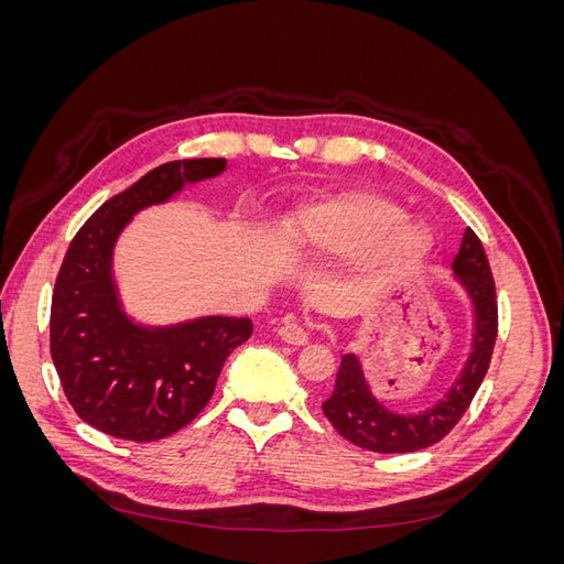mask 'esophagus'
Wrapping results in <instances>:
<instances>
[{
	"mask_svg": "<svg viewBox=\"0 0 564 564\" xmlns=\"http://www.w3.org/2000/svg\"><path fill=\"white\" fill-rule=\"evenodd\" d=\"M278 334H280L284 344H292V346H305L311 340L308 327H305V324H301V322H294V319L284 322Z\"/></svg>",
	"mask_w": 564,
	"mask_h": 564,
	"instance_id": "34e87169",
	"label": "esophagus"
}]
</instances>
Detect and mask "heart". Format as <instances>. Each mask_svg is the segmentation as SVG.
Wrapping results in <instances>:
<instances>
[{
  "label": "heart",
  "mask_w": 564,
  "mask_h": 564,
  "mask_svg": "<svg viewBox=\"0 0 564 564\" xmlns=\"http://www.w3.org/2000/svg\"><path fill=\"white\" fill-rule=\"evenodd\" d=\"M377 195H346L305 209L296 224L299 242L315 253H355L383 249L390 261L412 263L425 256L431 237Z\"/></svg>",
  "instance_id": "b5f03b06"
}]
</instances>
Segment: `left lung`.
Returning <instances> with one entry per match:
<instances>
[{
    "instance_id": "8db88e82",
    "label": "left lung",
    "mask_w": 564,
    "mask_h": 564,
    "mask_svg": "<svg viewBox=\"0 0 564 564\" xmlns=\"http://www.w3.org/2000/svg\"><path fill=\"white\" fill-rule=\"evenodd\" d=\"M452 268L460 286L466 289L475 313L473 348L464 371L458 373L445 400H440L429 412L395 414L371 395L357 355H344L334 392L327 402H322V412L338 435H344L352 445L379 454L419 452L445 437L470 406L489 369L499 332L497 286H494L482 242L470 228L464 232V242H460Z\"/></svg>"
}]
</instances>
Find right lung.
<instances>
[{"instance_id":"right-lung-1","label":"right lung","mask_w":564,"mask_h":564,"mask_svg":"<svg viewBox=\"0 0 564 564\" xmlns=\"http://www.w3.org/2000/svg\"><path fill=\"white\" fill-rule=\"evenodd\" d=\"M224 169V158L152 169L100 204L67 247L51 296V360L67 402L100 433L152 442L185 429L212 400L228 355L251 336L249 317L145 327L124 313L112 278L117 237L135 214Z\"/></svg>"}]
</instances>
